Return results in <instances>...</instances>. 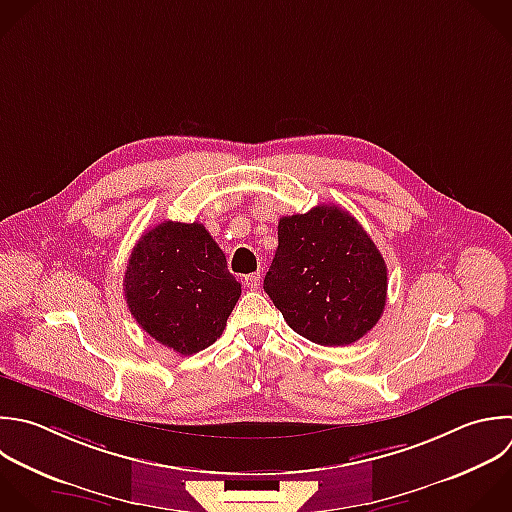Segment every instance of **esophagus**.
<instances>
[{"mask_svg": "<svg viewBox=\"0 0 512 512\" xmlns=\"http://www.w3.org/2000/svg\"><path fill=\"white\" fill-rule=\"evenodd\" d=\"M244 286L250 288V290H256V288L260 286V272H254V274L244 276Z\"/></svg>", "mask_w": 512, "mask_h": 512, "instance_id": "1", "label": "esophagus"}]
</instances>
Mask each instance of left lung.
<instances>
[{
  "label": "left lung",
  "instance_id": "left-lung-1",
  "mask_svg": "<svg viewBox=\"0 0 512 512\" xmlns=\"http://www.w3.org/2000/svg\"><path fill=\"white\" fill-rule=\"evenodd\" d=\"M386 288L382 254L340 206L280 218L264 290L300 336L320 346L360 340L380 320Z\"/></svg>",
  "mask_w": 512,
  "mask_h": 512
}]
</instances>
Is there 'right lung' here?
I'll return each mask as SVG.
<instances>
[{"label":"right lung","instance_id":"right-lung-1","mask_svg":"<svg viewBox=\"0 0 512 512\" xmlns=\"http://www.w3.org/2000/svg\"><path fill=\"white\" fill-rule=\"evenodd\" d=\"M124 294L136 322L178 354H196L220 338L242 284L200 222L166 220L134 246Z\"/></svg>","mask_w":512,"mask_h":512}]
</instances>
